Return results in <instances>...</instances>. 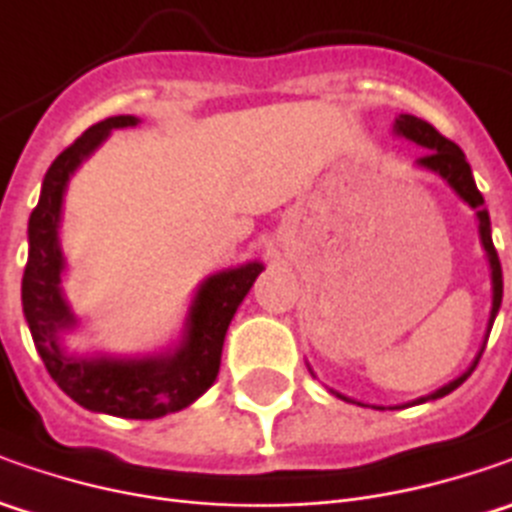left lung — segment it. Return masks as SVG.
<instances>
[{"label":"left lung","mask_w":512,"mask_h":512,"mask_svg":"<svg viewBox=\"0 0 512 512\" xmlns=\"http://www.w3.org/2000/svg\"><path fill=\"white\" fill-rule=\"evenodd\" d=\"M393 133L427 150L424 156L416 159V168L436 173L439 179H444V182L450 185V190L462 199L464 205H470L473 210H476V219H479V239H482L484 256H487V265H490V285H493V307H490V322H487V336H490V327H493V322H496V313H499V307H502V293H504L502 262H499V253H496V247H493V236H490V213H487V207H484V196L479 193L476 182H473V170H470V165H467L462 148H459V145H453L450 139H444L439 130L433 128L430 122L419 119V116L399 113V116H396V122H393ZM487 336H484V344H487ZM482 350H479V356L473 359V364L464 370L459 379H453L450 384H444V387H439V390H433L430 396L416 399V404L430 402V399H442V396H447V393H453V390H456V387H459V384L473 373V367H476L479 359H482ZM333 393H336V390H333ZM336 396L344 399V402H353V399H347V396H342V393H336ZM356 404H362V402H356ZM362 407H370V404H362ZM373 407H376V404H373ZM379 410H382V407H379Z\"/></svg>","instance_id":"1"}]
</instances>
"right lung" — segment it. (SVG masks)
I'll list each match as a JSON object with an SVG mask.
<instances>
[{
	"label": "right lung",
	"mask_w": 512,
	"mask_h": 512,
	"mask_svg": "<svg viewBox=\"0 0 512 512\" xmlns=\"http://www.w3.org/2000/svg\"><path fill=\"white\" fill-rule=\"evenodd\" d=\"M136 116H110L88 128L68 150H62L45 173L39 205L28 222V265L22 276V310L33 344L48 367L50 379L70 399L93 413L119 419H162L193 404L219 376L222 344L233 313L247 290L265 270L262 262L227 267L196 287L187 310L182 339L156 356H79L65 347L76 330L62 279L65 253L59 242L62 205L70 176L116 128H136Z\"/></svg>",
	"instance_id": "right-lung-1"
}]
</instances>
